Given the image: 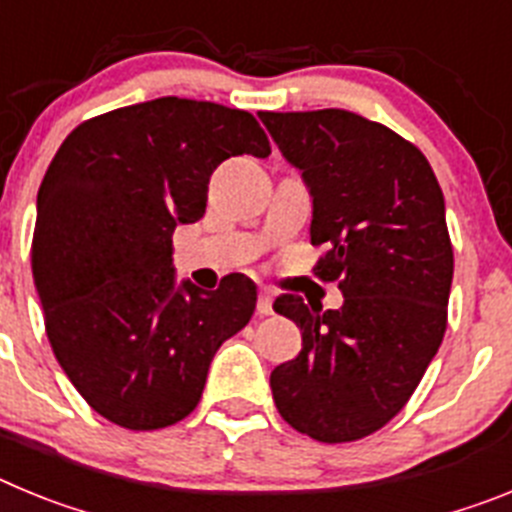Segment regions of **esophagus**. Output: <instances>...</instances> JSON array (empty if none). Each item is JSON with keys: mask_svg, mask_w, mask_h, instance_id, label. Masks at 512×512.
Listing matches in <instances>:
<instances>
[{"mask_svg": "<svg viewBox=\"0 0 512 512\" xmlns=\"http://www.w3.org/2000/svg\"><path fill=\"white\" fill-rule=\"evenodd\" d=\"M271 305H274V297L269 292H261L259 302H256V312H259L261 318H266V315H271Z\"/></svg>", "mask_w": 512, "mask_h": 512, "instance_id": "34e87169", "label": "esophagus"}]
</instances>
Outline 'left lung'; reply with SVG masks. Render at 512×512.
Wrapping results in <instances>:
<instances>
[{
  "label": "left lung",
  "mask_w": 512,
  "mask_h": 512,
  "mask_svg": "<svg viewBox=\"0 0 512 512\" xmlns=\"http://www.w3.org/2000/svg\"><path fill=\"white\" fill-rule=\"evenodd\" d=\"M312 194L315 277L343 307L279 295L302 330L297 359L271 372L284 420L315 441L372 436L410 400L449 323L454 248L428 158L382 122L348 110L259 112Z\"/></svg>",
  "instance_id": "obj_1"
}]
</instances>
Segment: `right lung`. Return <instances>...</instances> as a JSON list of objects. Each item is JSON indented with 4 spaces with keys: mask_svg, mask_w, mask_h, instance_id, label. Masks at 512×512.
Here are the masks:
<instances>
[{
    "mask_svg": "<svg viewBox=\"0 0 512 512\" xmlns=\"http://www.w3.org/2000/svg\"><path fill=\"white\" fill-rule=\"evenodd\" d=\"M266 158L246 110L161 97L76 125L38 192L33 264L45 333L79 395L110 423L156 431L187 418L215 351L246 328L256 287H174L171 235L205 215L230 156Z\"/></svg>",
    "mask_w": 512,
    "mask_h": 512,
    "instance_id": "right-lung-1",
    "label": "right lung"
}]
</instances>
